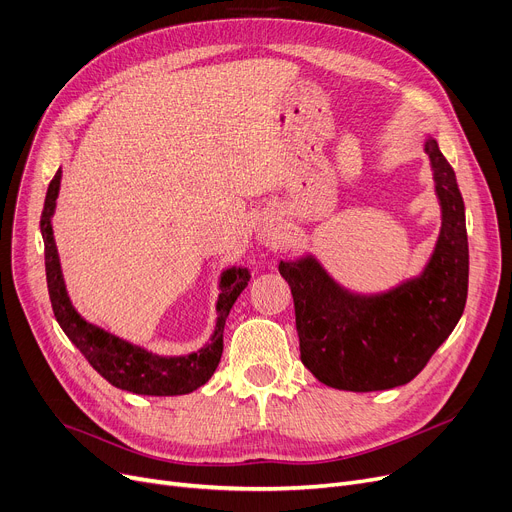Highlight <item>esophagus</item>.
<instances>
[{
    "instance_id": "obj_1",
    "label": "esophagus",
    "mask_w": 512,
    "mask_h": 512,
    "mask_svg": "<svg viewBox=\"0 0 512 512\" xmlns=\"http://www.w3.org/2000/svg\"><path fill=\"white\" fill-rule=\"evenodd\" d=\"M263 240H270V236H267V234H265V236H263Z\"/></svg>"
}]
</instances>
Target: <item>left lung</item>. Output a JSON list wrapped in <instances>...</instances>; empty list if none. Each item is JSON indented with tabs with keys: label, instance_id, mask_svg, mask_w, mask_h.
Wrapping results in <instances>:
<instances>
[{
	"label": "left lung",
	"instance_id": "8db88e82",
	"mask_svg": "<svg viewBox=\"0 0 512 512\" xmlns=\"http://www.w3.org/2000/svg\"><path fill=\"white\" fill-rule=\"evenodd\" d=\"M423 151L440 203V232L417 276L386 290L361 292L340 284L311 251L278 265L294 299L301 361L330 388L373 392L409 384L465 311V203L432 134H425Z\"/></svg>",
	"mask_w": 512,
	"mask_h": 512
}]
</instances>
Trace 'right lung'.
Listing matches in <instances>:
<instances>
[{
  "instance_id": "right-lung-1",
  "label": "right lung",
  "mask_w": 512,
  "mask_h": 512,
  "mask_svg": "<svg viewBox=\"0 0 512 512\" xmlns=\"http://www.w3.org/2000/svg\"><path fill=\"white\" fill-rule=\"evenodd\" d=\"M62 170L56 172L49 182L45 205L41 213V236L45 245V274L49 299L60 328L70 338L93 369L103 375L112 386L143 396H178L188 394L213 375L224 351V326L226 317L238 299V294L247 288L251 272L245 265H232L220 274V294L215 301V326L209 340L186 355H159L145 346L124 340L112 332L91 324L76 311L66 288L60 253L53 236V215H56V199L60 195Z\"/></svg>"
}]
</instances>
